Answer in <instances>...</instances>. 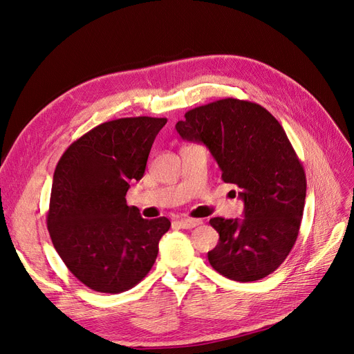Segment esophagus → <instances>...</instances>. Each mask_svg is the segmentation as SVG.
Listing matches in <instances>:
<instances>
[{
  "mask_svg": "<svg viewBox=\"0 0 354 354\" xmlns=\"http://www.w3.org/2000/svg\"><path fill=\"white\" fill-rule=\"evenodd\" d=\"M176 223L181 229H194V227L199 226L202 221L198 218H181V220H177Z\"/></svg>",
  "mask_w": 354,
  "mask_h": 354,
  "instance_id": "esophagus-1",
  "label": "esophagus"
}]
</instances>
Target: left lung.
Returning <instances> with one entry per match:
<instances>
[{
  "label": "left lung",
  "instance_id": "1",
  "mask_svg": "<svg viewBox=\"0 0 354 354\" xmlns=\"http://www.w3.org/2000/svg\"><path fill=\"white\" fill-rule=\"evenodd\" d=\"M185 118L177 133L209 149L223 181L236 186L243 201L241 220H209L220 234L209 264L233 281H260L285 261L297 241L307 186L303 164L282 125L257 103L227 97Z\"/></svg>",
  "mask_w": 354,
  "mask_h": 354
}]
</instances>
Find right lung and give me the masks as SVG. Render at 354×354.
I'll use <instances>...</instances> for the list:
<instances>
[{
	"label": "right lung",
	"mask_w": 354,
	"mask_h": 354,
	"mask_svg": "<svg viewBox=\"0 0 354 354\" xmlns=\"http://www.w3.org/2000/svg\"><path fill=\"white\" fill-rule=\"evenodd\" d=\"M167 118L103 122L73 142L53 176L47 227L71 273L93 291L118 294L152 269L167 217L146 220L125 195L138 181Z\"/></svg>",
	"instance_id": "right-lung-1"
}]
</instances>
